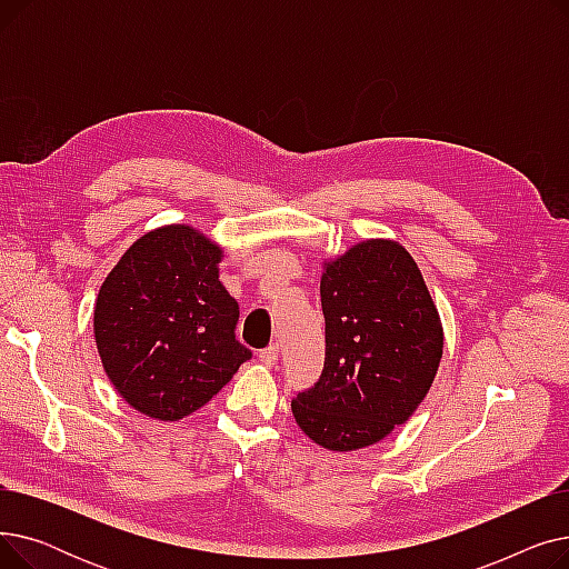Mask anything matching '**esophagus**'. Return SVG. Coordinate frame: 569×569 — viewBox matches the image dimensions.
Returning <instances> with one entry per match:
<instances>
[{
	"mask_svg": "<svg viewBox=\"0 0 569 569\" xmlns=\"http://www.w3.org/2000/svg\"><path fill=\"white\" fill-rule=\"evenodd\" d=\"M258 360H260L264 367H274L277 360H279V346H277V343H269L267 348H262L260 355H258Z\"/></svg>",
	"mask_w": 569,
	"mask_h": 569,
	"instance_id": "1",
	"label": "esophagus"
}]
</instances>
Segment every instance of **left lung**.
<instances>
[{
    "instance_id": "1",
    "label": "left lung",
    "mask_w": 569,
    "mask_h": 569,
    "mask_svg": "<svg viewBox=\"0 0 569 569\" xmlns=\"http://www.w3.org/2000/svg\"><path fill=\"white\" fill-rule=\"evenodd\" d=\"M325 367L290 408L332 452L362 450L408 422L442 357V325L420 267L392 239L325 262Z\"/></svg>"
}]
</instances>
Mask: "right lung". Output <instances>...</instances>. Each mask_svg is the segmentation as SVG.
Here are the masks:
<instances>
[{"mask_svg":"<svg viewBox=\"0 0 569 569\" xmlns=\"http://www.w3.org/2000/svg\"><path fill=\"white\" fill-rule=\"evenodd\" d=\"M221 247L191 226L142 234L106 277L94 307L103 369L131 408L177 422L251 360L234 339L239 307L219 281Z\"/></svg>","mask_w":569,"mask_h":569,"instance_id":"right-lung-1","label":"right lung"}]
</instances>
